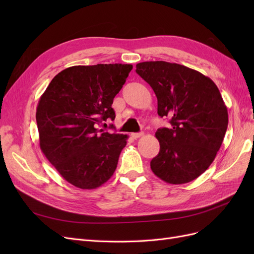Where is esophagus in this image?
Here are the masks:
<instances>
[{
  "instance_id": "34e87169",
  "label": "esophagus",
  "mask_w": 254,
  "mask_h": 254,
  "mask_svg": "<svg viewBox=\"0 0 254 254\" xmlns=\"http://www.w3.org/2000/svg\"><path fill=\"white\" fill-rule=\"evenodd\" d=\"M143 135H144L143 132H134V133H131V137H132V139H134V140L139 139V137H141V136H143Z\"/></svg>"
}]
</instances>
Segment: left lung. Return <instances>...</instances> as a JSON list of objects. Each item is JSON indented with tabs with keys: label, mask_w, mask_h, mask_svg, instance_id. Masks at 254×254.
<instances>
[{
	"label": "left lung",
	"mask_w": 254,
	"mask_h": 254,
	"mask_svg": "<svg viewBox=\"0 0 254 254\" xmlns=\"http://www.w3.org/2000/svg\"><path fill=\"white\" fill-rule=\"evenodd\" d=\"M135 72L158 99V114L171 121L160 128L158 156L150 168L161 180L183 184L212 164L228 128V110L214 81L200 72L166 61H145Z\"/></svg>",
	"instance_id": "8db88e82"
}]
</instances>
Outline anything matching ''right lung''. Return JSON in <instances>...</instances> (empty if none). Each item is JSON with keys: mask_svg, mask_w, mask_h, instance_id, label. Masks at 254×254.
Listing matches in <instances>:
<instances>
[{"mask_svg": "<svg viewBox=\"0 0 254 254\" xmlns=\"http://www.w3.org/2000/svg\"><path fill=\"white\" fill-rule=\"evenodd\" d=\"M131 70V64H122L70 66L52 79L39 99L40 148L76 188H99L115 172L128 136L104 132L97 125L115 119L113 98Z\"/></svg>", "mask_w": 254, "mask_h": 254, "instance_id": "add662e5", "label": "right lung"}]
</instances>
